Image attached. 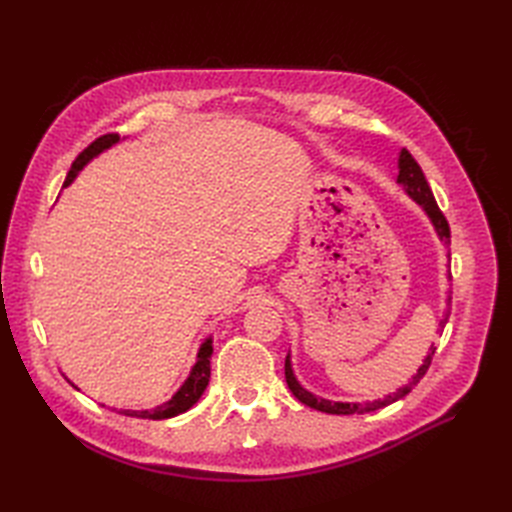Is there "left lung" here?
<instances>
[{
  "label": "left lung",
  "mask_w": 512,
  "mask_h": 512,
  "mask_svg": "<svg viewBox=\"0 0 512 512\" xmlns=\"http://www.w3.org/2000/svg\"><path fill=\"white\" fill-rule=\"evenodd\" d=\"M397 183L404 188V192L414 200V203L421 207L425 211V215L429 218L433 230H436V235L440 241H448V237H451V228H448V222L442 215V211L438 209L436 205V198H433V192L429 188V183L423 175L421 166H418V162L412 158V153L408 149H401L399 151V158H397ZM451 256V254H446ZM448 314H451V294L446 297V312H444V318L440 320V327H444L446 320H448ZM433 352H436V348H433V344L429 346V352L423 359V365L416 369V374L408 380V384L399 386V389L395 393H389L384 395L382 399H374V401H365V404H350V401H333V399H324V397H318L314 395L312 391H307L305 386L297 380V376H294V369H292V359H290V352L286 356V382H288V389L292 391V395L297 397L301 404L314 408V410H320V412H327V414H365V412H374V410H380L384 406H391L395 404V401L404 399L414 386L421 382V378L427 374V369L431 365V356Z\"/></svg>",
  "instance_id": "8db88e82"
}]
</instances>
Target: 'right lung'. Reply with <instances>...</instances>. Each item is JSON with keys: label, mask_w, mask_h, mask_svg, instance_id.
I'll return each mask as SVG.
<instances>
[{"label": "right lung", "mask_w": 512, "mask_h": 512, "mask_svg": "<svg viewBox=\"0 0 512 512\" xmlns=\"http://www.w3.org/2000/svg\"><path fill=\"white\" fill-rule=\"evenodd\" d=\"M119 143V136L117 134H106V136H100L96 143H91L79 158L74 160V164H72V168H70V173H68V177H66V185H70L74 179H76V175L81 173V170L94 160V158H98L100 153H104L106 149H111L113 145H117ZM211 354H213V337L209 335L203 344H200V348H198V354H196V363H194V367L190 369V376L183 380V384L179 386V389L175 391V395L170 397V399H166L164 404H160V406H156V408H151V410H117V408H113V410H117L119 414H126V416H136V418H153V421H160V418H173V416H177V414H183V412H188L194 404H198V399L203 397V393H205V389H207V384H209V378H211V363H209V359H211ZM68 380V378H66ZM70 382V380H68ZM74 389H76V384L74 382H70ZM104 406V404H102Z\"/></svg>", "instance_id": "add662e5"}]
</instances>
